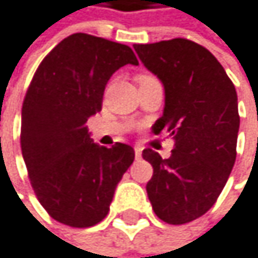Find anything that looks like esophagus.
I'll return each mask as SVG.
<instances>
[{
	"label": "esophagus",
	"instance_id": "obj_1",
	"mask_svg": "<svg viewBox=\"0 0 258 258\" xmlns=\"http://www.w3.org/2000/svg\"><path fill=\"white\" fill-rule=\"evenodd\" d=\"M134 150H135V156L140 158V156H141V152H143V147H141V146H135Z\"/></svg>",
	"mask_w": 258,
	"mask_h": 258
}]
</instances>
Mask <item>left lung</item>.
<instances>
[{"label": "left lung", "mask_w": 258, "mask_h": 258, "mask_svg": "<svg viewBox=\"0 0 258 258\" xmlns=\"http://www.w3.org/2000/svg\"><path fill=\"white\" fill-rule=\"evenodd\" d=\"M134 48L166 89L163 117L152 131H167L175 140L167 159L143 150L153 167L147 196L161 220L188 223L216 204L236 163L237 92L219 60L193 41L175 38Z\"/></svg>", "instance_id": "1"}]
</instances>
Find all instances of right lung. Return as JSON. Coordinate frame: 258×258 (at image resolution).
<instances>
[{
    "mask_svg": "<svg viewBox=\"0 0 258 258\" xmlns=\"http://www.w3.org/2000/svg\"><path fill=\"white\" fill-rule=\"evenodd\" d=\"M127 63L138 65L131 47L74 33L44 57L25 92L21 149L30 184L45 211L68 227L102 222L134 163L131 146H99L86 127L102 111L108 80Z\"/></svg>",
    "mask_w": 258,
    "mask_h": 258,
    "instance_id": "add662e5",
    "label": "right lung"
}]
</instances>
